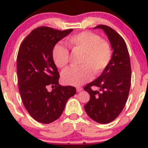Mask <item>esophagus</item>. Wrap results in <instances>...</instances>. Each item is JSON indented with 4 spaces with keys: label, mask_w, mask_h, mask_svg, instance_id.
<instances>
[{
    "label": "esophagus",
    "mask_w": 148,
    "mask_h": 148,
    "mask_svg": "<svg viewBox=\"0 0 148 148\" xmlns=\"http://www.w3.org/2000/svg\"><path fill=\"white\" fill-rule=\"evenodd\" d=\"M82 90H83V88H81V87H77V88H76L77 92H79V91H82Z\"/></svg>",
    "instance_id": "esophagus-1"
}]
</instances>
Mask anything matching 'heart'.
<instances>
[{
  "label": "heart",
  "mask_w": 148,
  "mask_h": 148,
  "mask_svg": "<svg viewBox=\"0 0 148 148\" xmlns=\"http://www.w3.org/2000/svg\"><path fill=\"white\" fill-rule=\"evenodd\" d=\"M66 43L72 49L82 51L78 67L66 69L62 73V79L65 84L81 86L89 81L93 75L102 73L110 62L112 51L109 43L94 33L85 31L70 36ZM52 59L59 68H64L69 62V51L63 45L58 43L52 50Z\"/></svg>",
  "instance_id": "1"
}]
</instances>
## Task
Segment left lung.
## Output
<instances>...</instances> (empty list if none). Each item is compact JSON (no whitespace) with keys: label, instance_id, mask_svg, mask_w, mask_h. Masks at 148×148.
Masks as SVG:
<instances>
[{"label":"left lung","instance_id":"left-lung-1","mask_svg":"<svg viewBox=\"0 0 148 148\" xmlns=\"http://www.w3.org/2000/svg\"><path fill=\"white\" fill-rule=\"evenodd\" d=\"M108 36L112 49L110 62L100 75L84 87L90 100L84 106L87 115L97 123H108L115 120L124 108L131 86V63L127 46L123 38L106 25H98ZM92 86L99 91L92 90Z\"/></svg>","mask_w":148,"mask_h":148}]
</instances>
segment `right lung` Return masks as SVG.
Segmentation results:
<instances>
[{
    "label": "right lung",
    "mask_w": 148,
    "mask_h": 148,
    "mask_svg": "<svg viewBox=\"0 0 148 148\" xmlns=\"http://www.w3.org/2000/svg\"><path fill=\"white\" fill-rule=\"evenodd\" d=\"M73 29L57 30L48 27L33 29L21 43L16 59L19 91L24 106L36 121L50 123L61 116L75 87L59 84L60 74L52 59L57 42ZM56 88L51 92L47 86Z\"/></svg>",
    "instance_id": "obj_1"
}]
</instances>
